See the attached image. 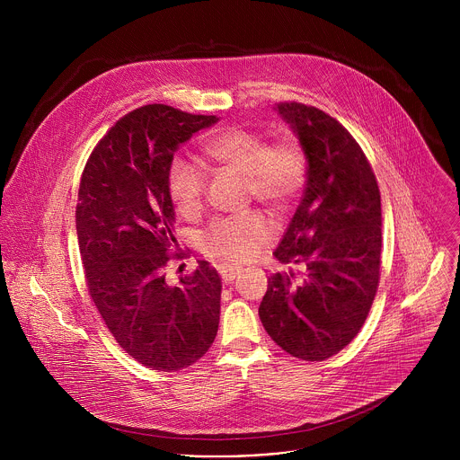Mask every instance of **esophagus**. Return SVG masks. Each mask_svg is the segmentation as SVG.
I'll return each instance as SVG.
<instances>
[{
	"mask_svg": "<svg viewBox=\"0 0 460 460\" xmlns=\"http://www.w3.org/2000/svg\"><path fill=\"white\" fill-rule=\"evenodd\" d=\"M220 270V275H222V280L226 282V284H231L240 273H242V270L240 268H236V266H231V264H224V266H220L218 268Z\"/></svg>",
	"mask_w": 460,
	"mask_h": 460,
	"instance_id": "esophagus-1",
	"label": "esophagus"
}]
</instances>
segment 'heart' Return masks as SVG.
<instances>
[{"instance_id":"obj_1","label":"heart","mask_w":460,"mask_h":460,"mask_svg":"<svg viewBox=\"0 0 460 460\" xmlns=\"http://www.w3.org/2000/svg\"><path fill=\"white\" fill-rule=\"evenodd\" d=\"M204 153L217 167L233 169L245 176L247 194L277 211H286L305 183V158L289 138L268 144L247 128H226L204 144ZM171 200L183 218L202 211L206 174L187 158H176L169 171ZM273 222L260 211L215 222L206 234L204 249L211 256L229 261H249L273 238Z\"/></svg>"}]
</instances>
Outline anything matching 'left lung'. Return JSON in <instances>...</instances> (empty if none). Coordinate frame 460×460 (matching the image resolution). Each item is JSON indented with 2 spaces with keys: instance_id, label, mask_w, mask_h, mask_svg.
Wrapping results in <instances>:
<instances>
[{
  "instance_id": "1",
  "label": "left lung",
  "mask_w": 460,
  "mask_h": 460,
  "mask_svg": "<svg viewBox=\"0 0 460 460\" xmlns=\"http://www.w3.org/2000/svg\"><path fill=\"white\" fill-rule=\"evenodd\" d=\"M277 111L304 149L307 181L275 258L304 273L298 280L270 277L258 314L286 353L325 360L357 337L378 288L380 190L342 123L296 102L277 103Z\"/></svg>"
}]
</instances>
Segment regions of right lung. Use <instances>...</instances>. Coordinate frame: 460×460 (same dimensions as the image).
<instances>
[{
  "instance_id": "right-lung-1",
  "label": "right lung",
  "mask_w": 460,
  "mask_h": 460,
  "mask_svg": "<svg viewBox=\"0 0 460 460\" xmlns=\"http://www.w3.org/2000/svg\"><path fill=\"white\" fill-rule=\"evenodd\" d=\"M217 116L153 103L125 114L98 142L82 174L76 233L89 295L114 341L140 364L180 371L202 358L220 322L222 280L209 261L169 286L183 258L169 194L172 156Z\"/></svg>"
}]
</instances>
